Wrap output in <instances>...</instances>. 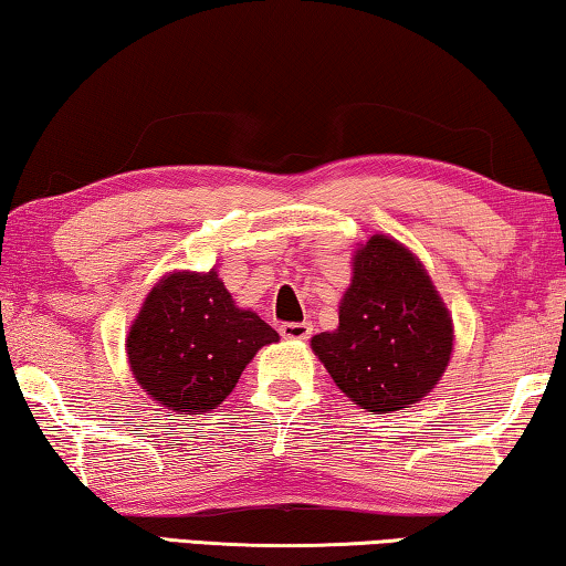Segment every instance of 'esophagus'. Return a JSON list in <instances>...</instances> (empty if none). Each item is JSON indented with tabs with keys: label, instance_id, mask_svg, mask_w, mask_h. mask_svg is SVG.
<instances>
[{
	"label": "esophagus",
	"instance_id": "1",
	"mask_svg": "<svg viewBox=\"0 0 566 566\" xmlns=\"http://www.w3.org/2000/svg\"><path fill=\"white\" fill-rule=\"evenodd\" d=\"M280 334L284 339H292V342H304L312 337V324L306 322H286L280 327Z\"/></svg>",
	"mask_w": 566,
	"mask_h": 566
}]
</instances>
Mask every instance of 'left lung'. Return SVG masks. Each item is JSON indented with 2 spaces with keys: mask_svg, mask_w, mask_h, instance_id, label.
Instances as JSON below:
<instances>
[{
  "mask_svg": "<svg viewBox=\"0 0 566 566\" xmlns=\"http://www.w3.org/2000/svg\"><path fill=\"white\" fill-rule=\"evenodd\" d=\"M452 349V314L419 256L387 234L354 247L337 329L312 337L334 385L357 407L389 415L439 385Z\"/></svg>",
  "mask_w": 566,
  "mask_h": 566,
  "instance_id": "8db88e82",
  "label": "left lung"
}]
</instances>
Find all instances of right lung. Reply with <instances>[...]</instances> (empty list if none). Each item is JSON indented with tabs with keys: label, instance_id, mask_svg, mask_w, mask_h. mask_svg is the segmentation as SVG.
<instances>
[{
	"label": "right lung",
	"instance_id": "obj_1",
	"mask_svg": "<svg viewBox=\"0 0 566 566\" xmlns=\"http://www.w3.org/2000/svg\"><path fill=\"white\" fill-rule=\"evenodd\" d=\"M280 342L270 324L242 310L209 272L177 270L151 286L129 324L127 359L151 401L177 415H202L232 395L254 354Z\"/></svg>",
	"mask_w": 566,
	"mask_h": 566
}]
</instances>
